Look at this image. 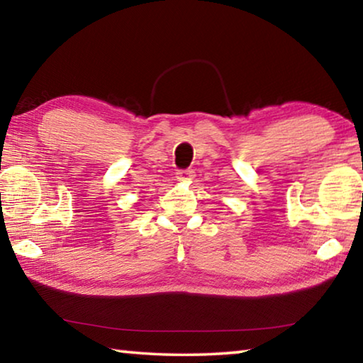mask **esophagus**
<instances>
[{
	"label": "esophagus",
	"instance_id": "34e87169",
	"mask_svg": "<svg viewBox=\"0 0 363 363\" xmlns=\"http://www.w3.org/2000/svg\"><path fill=\"white\" fill-rule=\"evenodd\" d=\"M176 177L179 181H190L195 177V171L194 169H181V171H177Z\"/></svg>",
	"mask_w": 363,
	"mask_h": 363
}]
</instances>
